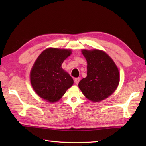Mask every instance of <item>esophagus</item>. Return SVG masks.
<instances>
[{
	"label": "esophagus",
	"instance_id": "obj_1",
	"mask_svg": "<svg viewBox=\"0 0 146 146\" xmlns=\"http://www.w3.org/2000/svg\"><path fill=\"white\" fill-rule=\"evenodd\" d=\"M79 82H80V78H76L75 79V84L78 85Z\"/></svg>",
	"mask_w": 146,
	"mask_h": 146
}]
</instances>
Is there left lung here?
<instances>
[{"mask_svg":"<svg viewBox=\"0 0 146 146\" xmlns=\"http://www.w3.org/2000/svg\"><path fill=\"white\" fill-rule=\"evenodd\" d=\"M87 61V76L78 83L83 94L92 102H100L115 91L119 71L112 59L98 49L82 51Z\"/></svg>","mask_w":146,"mask_h":146,"instance_id":"obj_1","label":"left lung"}]
</instances>
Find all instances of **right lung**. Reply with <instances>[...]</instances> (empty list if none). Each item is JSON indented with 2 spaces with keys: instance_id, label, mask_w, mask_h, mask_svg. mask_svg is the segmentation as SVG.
Returning <instances> with one entry per match:
<instances>
[{
  "instance_id": "add662e5",
  "label": "right lung",
  "mask_w": 146,
  "mask_h": 146,
  "mask_svg": "<svg viewBox=\"0 0 146 146\" xmlns=\"http://www.w3.org/2000/svg\"><path fill=\"white\" fill-rule=\"evenodd\" d=\"M71 54L70 49H46L40 54L31 70L33 90L48 102L58 101L73 84L71 76L61 68L64 60Z\"/></svg>"
}]
</instances>
